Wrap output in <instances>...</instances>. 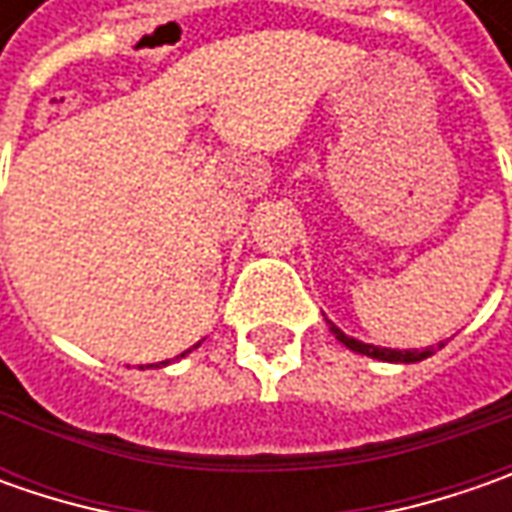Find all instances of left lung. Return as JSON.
I'll return each mask as SVG.
<instances>
[{
    "label": "left lung",
    "mask_w": 512,
    "mask_h": 512,
    "mask_svg": "<svg viewBox=\"0 0 512 512\" xmlns=\"http://www.w3.org/2000/svg\"><path fill=\"white\" fill-rule=\"evenodd\" d=\"M327 327H330V333H333V336H336L347 350L362 353V356H370V359H379V362L413 364V362H422V359H427V356H433V347H424V350H393V347H376V344H364L359 342V339H353V336H347V333H342V330L333 325V322H327ZM439 347H444V342H439Z\"/></svg>",
    "instance_id": "1"
}]
</instances>
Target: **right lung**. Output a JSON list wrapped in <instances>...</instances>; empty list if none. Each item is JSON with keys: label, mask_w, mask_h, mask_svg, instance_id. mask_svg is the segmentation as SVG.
Here are the masks:
<instances>
[{"label": "right lung", "mask_w": 512, "mask_h": 512, "mask_svg": "<svg viewBox=\"0 0 512 512\" xmlns=\"http://www.w3.org/2000/svg\"><path fill=\"white\" fill-rule=\"evenodd\" d=\"M193 347H199V344H193ZM193 347H190V350H193ZM190 350H185V353H182V356H187V353H190ZM182 356H176V359H182ZM165 364H170V359H168V362H159V364H148V367H165ZM139 370H142V367H139Z\"/></svg>", "instance_id": "add662e5"}]
</instances>
